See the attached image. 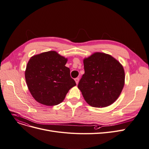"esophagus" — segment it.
<instances>
[{"label":"esophagus","mask_w":149,"mask_h":149,"mask_svg":"<svg viewBox=\"0 0 149 149\" xmlns=\"http://www.w3.org/2000/svg\"><path fill=\"white\" fill-rule=\"evenodd\" d=\"M75 83L77 84H78V82H79V78H76L75 79Z\"/></svg>","instance_id":"34e87169"}]
</instances>
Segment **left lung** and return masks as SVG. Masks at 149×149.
<instances>
[{"mask_svg":"<svg viewBox=\"0 0 149 149\" xmlns=\"http://www.w3.org/2000/svg\"><path fill=\"white\" fill-rule=\"evenodd\" d=\"M84 74L78 83L86 102L103 108L113 104L125 85L122 64L110 54L96 52L83 60Z\"/></svg>","mask_w":149,"mask_h":149,"instance_id":"obj_1","label":"left lung"}]
</instances>
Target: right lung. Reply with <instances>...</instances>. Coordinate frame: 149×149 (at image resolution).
<instances>
[{
    "instance_id": "1",
    "label": "right lung",
    "mask_w": 149,
    "mask_h": 149,
    "mask_svg": "<svg viewBox=\"0 0 149 149\" xmlns=\"http://www.w3.org/2000/svg\"><path fill=\"white\" fill-rule=\"evenodd\" d=\"M68 58L55 51L33 56L25 71L29 90L39 103L58 105L64 100L70 88L76 86L70 76V69L65 66Z\"/></svg>"
}]
</instances>
